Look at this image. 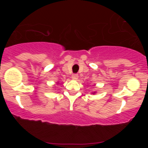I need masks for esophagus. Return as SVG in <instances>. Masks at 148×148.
Returning <instances> with one entry per match:
<instances>
[{"mask_svg": "<svg viewBox=\"0 0 148 148\" xmlns=\"http://www.w3.org/2000/svg\"><path fill=\"white\" fill-rule=\"evenodd\" d=\"M78 78H79V75H78L77 74H74L72 75V79H74V80H76L78 79Z\"/></svg>", "mask_w": 148, "mask_h": 148, "instance_id": "34e87169", "label": "esophagus"}]
</instances>
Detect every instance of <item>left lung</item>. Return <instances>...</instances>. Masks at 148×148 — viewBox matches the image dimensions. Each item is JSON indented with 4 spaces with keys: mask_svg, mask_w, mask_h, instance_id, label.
I'll return each instance as SVG.
<instances>
[{
    "mask_svg": "<svg viewBox=\"0 0 148 148\" xmlns=\"http://www.w3.org/2000/svg\"><path fill=\"white\" fill-rule=\"evenodd\" d=\"M93 94H95V92H94V93H93Z\"/></svg>",
    "mask_w": 148,
    "mask_h": 148,
    "instance_id": "8db88e82",
    "label": "left lung"
}]
</instances>
